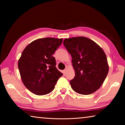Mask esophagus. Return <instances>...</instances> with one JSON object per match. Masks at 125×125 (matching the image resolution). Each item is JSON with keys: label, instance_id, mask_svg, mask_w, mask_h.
<instances>
[{"label": "esophagus", "instance_id": "esophagus-1", "mask_svg": "<svg viewBox=\"0 0 125 125\" xmlns=\"http://www.w3.org/2000/svg\"><path fill=\"white\" fill-rule=\"evenodd\" d=\"M66 72H67V69H64V70H63V74L65 75V73H66Z\"/></svg>", "mask_w": 125, "mask_h": 125}]
</instances>
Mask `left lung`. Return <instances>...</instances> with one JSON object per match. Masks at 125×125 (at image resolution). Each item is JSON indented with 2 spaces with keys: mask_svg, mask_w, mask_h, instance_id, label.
<instances>
[{
  "mask_svg": "<svg viewBox=\"0 0 125 125\" xmlns=\"http://www.w3.org/2000/svg\"><path fill=\"white\" fill-rule=\"evenodd\" d=\"M63 45L72 58L75 77L69 83L80 94L96 92L104 82L109 65L104 51L93 40L83 36L65 39Z\"/></svg>",
  "mask_w": 125,
  "mask_h": 125,
  "instance_id": "obj_1",
  "label": "left lung"
}]
</instances>
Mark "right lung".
I'll return each instance as SVG.
<instances>
[{"label":"right lung","instance_id":"obj_1","mask_svg":"<svg viewBox=\"0 0 125 125\" xmlns=\"http://www.w3.org/2000/svg\"><path fill=\"white\" fill-rule=\"evenodd\" d=\"M62 41L53 37L37 39L22 51L18 61L19 70L24 85L33 94L43 95L52 92L63 75L52 56Z\"/></svg>","mask_w":125,"mask_h":125}]
</instances>
